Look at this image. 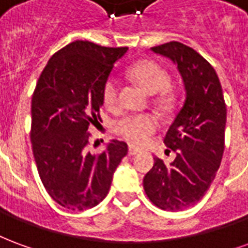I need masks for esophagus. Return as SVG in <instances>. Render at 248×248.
<instances>
[{
    "label": "esophagus",
    "instance_id": "obj_1",
    "mask_svg": "<svg viewBox=\"0 0 248 248\" xmlns=\"http://www.w3.org/2000/svg\"><path fill=\"white\" fill-rule=\"evenodd\" d=\"M140 153V149H137V147H129V155H135V154H138Z\"/></svg>",
    "mask_w": 248,
    "mask_h": 248
}]
</instances>
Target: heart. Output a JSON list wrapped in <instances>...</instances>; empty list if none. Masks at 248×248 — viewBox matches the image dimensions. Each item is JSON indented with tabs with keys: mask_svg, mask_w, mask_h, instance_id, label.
I'll use <instances>...</instances> for the list:
<instances>
[{
	"mask_svg": "<svg viewBox=\"0 0 248 248\" xmlns=\"http://www.w3.org/2000/svg\"><path fill=\"white\" fill-rule=\"evenodd\" d=\"M129 77L150 95L163 93L170 85V76L167 71L154 61H140L133 65L129 69ZM102 99L108 110L114 111L119 108V82L115 77L110 76L105 81ZM155 102L159 108H169V98L163 94L156 98ZM158 126L159 122L153 114L126 115L117 122L115 133L131 145L140 146L155 133Z\"/></svg>",
	"mask_w": 248,
	"mask_h": 248,
	"instance_id": "1",
	"label": "heart"
}]
</instances>
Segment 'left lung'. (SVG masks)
Masks as SVG:
<instances>
[{"mask_svg":"<svg viewBox=\"0 0 248 248\" xmlns=\"http://www.w3.org/2000/svg\"><path fill=\"white\" fill-rule=\"evenodd\" d=\"M151 50L177 65L186 98L163 140L177 156L171 163L154 158L143 188L156 207L179 211L201 201L215 178L223 156L227 111L218 76L199 53L177 41Z\"/></svg>","mask_w":248,"mask_h":248,"instance_id":"1","label":"left lung"}]
</instances>
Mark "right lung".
I'll return each instance as SVG.
<instances>
[{
	"label": "right lung",
	"mask_w": 248,
	"mask_h": 248,
	"mask_svg": "<svg viewBox=\"0 0 248 248\" xmlns=\"http://www.w3.org/2000/svg\"><path fill=\"white\" fill-rule=\"evenodd\" d=\"M127 47L71 42L51 57L31 98L35 165L46 191L62 207L83 211L108 195L127 145L113 140L106 150L87 151L90 124L101 119L105 81Z\"/></svg>",
	"instance_id": "obj_1"
}]
</instances>
